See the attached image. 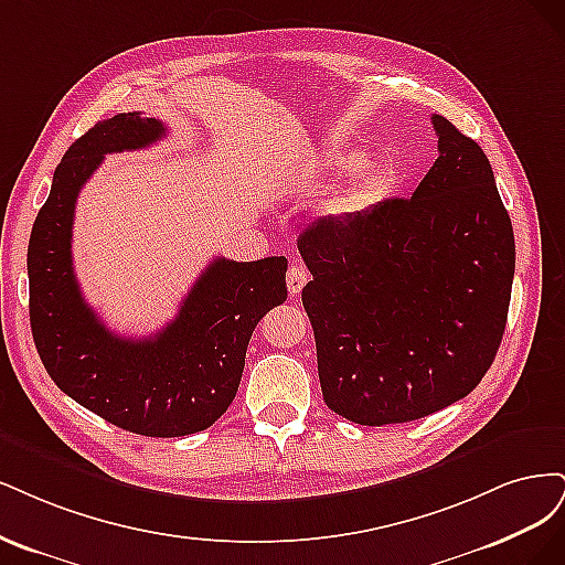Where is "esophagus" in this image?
Returning <instances> with one entry per match:
<instances>
[{"mask_svg": "<svg viewBox=\"0 0 565 565\" xmlns=\"http://www.w3.org/2000/svg\"><path fill=\"white\" fill-rule=\"evenodd\" d=\"M309 281V271L302 267V263H290L288 271H286V286L290 296H298L300 290L305 288V284Z\"/></svg>", "mask_w": 565, "mask_h": 565, "instance_id": "obj_1", "label": "esophagus"}]
</instances>
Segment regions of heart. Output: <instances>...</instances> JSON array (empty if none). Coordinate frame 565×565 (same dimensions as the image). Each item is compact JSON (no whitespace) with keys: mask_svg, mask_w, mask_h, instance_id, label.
<instances>
[{"mask_svg":"<svg viewBox=\"0 0 565 565\" xmlns=\"http://www.w3.org/2000/svg\"><path fill=\"white\" fill-rule=\"evenodd\" d=\"M366 159L363 152L350 150V148H331L329 152H321L312 161V178L315 180H331L340 173H348L356 167H361V161ZM396 185V175L387 167V163H377V167H371L366 171H361L352 178V183L340 188L329 196L321 206V213L329 217V221L335 223H350L356 221V217L371 213L377 209L385 199L394 192Z\"/></svg>","mask_w":565,"mask_h":565,"instance_id":"obj_1","label":"heart"}]
</instances>
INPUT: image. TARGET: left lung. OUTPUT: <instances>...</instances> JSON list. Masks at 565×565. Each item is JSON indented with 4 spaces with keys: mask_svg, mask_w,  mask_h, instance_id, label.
Returning <instances> with one entry per match:
<instances>
[{
    "mask_svg": "<svg viewBox=\"0 0 565 565\" xmlns=\"http://www.w3.org/2000/svg\"><path fill=\"white\" fill-rule=\"evenodd\" d=\"M439 159L411 199L319 221L298 248L323 402L396 425L460 402L493 363L514 281V230L479 145L431 117Z\"/></svg>",
    "mask_w": 565,
    "mask_h": 565,
    "instance_id": "obj_1",
    "label": "left lung"
}]
</instances>
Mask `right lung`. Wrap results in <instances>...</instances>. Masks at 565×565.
<instances>
[{"mask_svg":"<svg viewBox=\"0 0 565 565\" xmlns=\"http://www.w3.org/2000/svg\"><path fill=\"white\" fill-rule=\"evenodd\" d=\"M163 136L161 121L121 113L70 145L32 225L28 277L32 338L51 380L107 423L171 439L211 427L232 404L253 329L286 300L288 263L215 258L157 335L107 329L72 267L77 196L105 154L142 150Z\"/></svg>","mask_w":565,"mask_h":565,"instance_id":"right-lung-1","label":"right lung"}]
</instances>
